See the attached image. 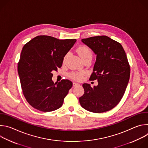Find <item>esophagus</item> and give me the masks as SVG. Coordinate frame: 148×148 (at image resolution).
<instances>
[{
  "label": "esophagus",
  "instance_id": "34e87169",
  "mask_svg": "<svg viewBox=\"0 0 148 148\" xmlns=\"http://www.w3.org/2000/svg\"><path fill=\"white\" fill-rule=\"evenodd\" d=\"M79 86V84L78 83L75 82H73V87H77V86Z\"/></svg>",
  "mask_w": 148,
  "mask_h": 148
}]
</instances>
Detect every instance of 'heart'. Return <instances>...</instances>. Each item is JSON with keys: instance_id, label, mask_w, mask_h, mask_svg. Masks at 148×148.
<instances>
[{"instance_id": "b5f03b06", "label": "heart", "mask_w": 148, "mask_h": 148, "mask_svg": "<svg viewBox=\"0 0 148 148\" xmlns=\"http://www.w3.org/2000/svg\"><path fill=\"white\" fill-rule=\"evenodd\" d=\"M77 52L79 55L81 59L84 61L87 58H92V51L86 46H79L77 49ZM69 56V53H67L64 58H63V62H65L67 58ZM84 73H78V72H73L69 74V76L70 78L74 80L79 81L82 79L83 77Z\"/></svg>"}]
</instances>
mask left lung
<instances>
[{
  "instance_id": "obj_1",
  "label": "left lung",
  "mask_w": 148,
  "mask_h": 148,
  "mask_svg": "<svg viewBox=\"0 0 148 148\" xmlns=\"http://www.w3.org/2000/svg\"><path fill=\"white\" fill-rule=\"evenodd\" d=\"M97 55L90 79H97L93 88L83 84L84 95L79 98L81 107L95 113L108 111L123 97L130 77V66L122 45L106 36L81 40Z\"/></svg>"
}]
</instances>
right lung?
I'll return each instance as SVG.
<instances>
[{"label": "right lung", "mask_w": 148, "mask_h": 148, "mask_svg": "<svg viewBox=\"0 0 148 148\" xmlns=\"http://www.w3.org/2000/svg\"><path fill=\"white\" fill-rule=\"evenodd\" d=\"M76 39L59 40L38 36L25 45L17 70L23 95L34 108L50 112L60 108L73 86L69 79L54 83L53 71L62 66L63 58Z\"/></svg>", "instance_id": "obj_1"}]
</instances>
